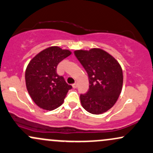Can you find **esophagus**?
I'll return each instance as SVG.
<instances>
[{"label": "esophagus", "mask_w": 153, "mask_h": 153, "mask_svg": "<svg viewBox=\"0 0 153 153\" xmlns=\"http://www.w3.org/2000/svg\"><path fill=\"white\" fill-rule=\"evenodd\" d=\"M73 87L74 88H76L77 87H78V82H75V83H74L73 85Z\"/></svg>", "instance_id": "1"}]
</instances>
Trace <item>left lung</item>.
Masks as SVG:
<instances>
[{"instance_id":"obj_1","label":"left lung","mask_w":153,"mask_h":153,"mask_svg":"<svg viewBox=\"0 0 153 153\" xmlns=\"http://www.w3.org/2000/svg\"><path fill=\"white\" fill-rule=\"evenodd\" d=\"M74 54L88 73L90 84L88 91L80 96L82 107L93 114L104 113L114 105L121 94L122 68L101 49L76 50Z\"/></svg>"}]
</instances>
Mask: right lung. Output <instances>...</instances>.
I'll list each match as a JSON object with an SVG mask.
<instances>
[{
    "instance_id": "1",
    "label": "right lung",
    "mask_w": 153,
    "mask_h": 153,
    "mask_svg": "<svg viewBox=\"0 0 153 153\" xmlns=\"http://www.w3.org/2000/svg\"><path fill=\"white\" fill-rule=\"evenodd\" d=\"M71 54L69 50L51 47L39 52L26 70L28 92L35 103L45 110H54L62 104L72 86L57 73L59 62Z\"/></svg>"
}]
</instances>
